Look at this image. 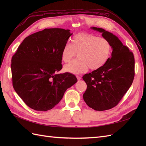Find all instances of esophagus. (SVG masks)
<instances>
[{
  "label": "esophagus",
  "instance_id": "34e87169",
  "mask_svg": "<svg viewBox=\"0 0 146 146\" xmlns=\"http://www.w3.org/2000/svg\"><path fill=\"white\" fill-rule=\"evenodd\" d=\"M76 77H77V79H78V80H81V79H82V77H81L80 76H77Z\"/></svg>",
  "mask_w": 146,
  "mask_h": 146
}]
</instances>
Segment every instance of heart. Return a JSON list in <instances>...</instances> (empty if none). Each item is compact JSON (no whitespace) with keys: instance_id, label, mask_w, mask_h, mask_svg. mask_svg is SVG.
Instances as JSON below:
<instances>
[{"instance_id":"1","label":"heart","mask_w":146,"mask_h":146,"mask_svg":"<svg viewBox=\"0 0 146 146\" xmlns=\"http://www.w3.org/2000/svg\"><path fill=\"white\" fill-rule=\"evenodd\" d=\"M112 52L111 43L107 38L96 35L80 33L71 39V42L66 44L61 50V59L69 62L77 55L78 58L64 66L65 71L72 74L85 72L88 67L97 70L108 61Z\"/></svg>"}]
</instances>
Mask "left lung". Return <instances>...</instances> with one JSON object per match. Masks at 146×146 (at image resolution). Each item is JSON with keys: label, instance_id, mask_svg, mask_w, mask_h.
Returning <instances> with one entry per match:
<instances>
[{"label": "left lung", "instance_id": "obj_1", "mask_svg": "<svg viewBox=\"0 0 146 146\" xmlns=\"http://www.w3.org/2000/svg\"><path fill=\"white\" fill-rule=\"evenodd\" d=\"M91 29L102 33L112 46L111 57L104 66L83 76L87 85L83 98L88 107L104 111L116 106L131 86L135 76L133 54L113 33L101 28Z\"/></svg>", "mask_w": 146, "mask_h": 146}]
</instances>
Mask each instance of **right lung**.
I'll list each match as a JSON object with an SVG mask.
<instances>
[{"instance_id":"1","label":"right lung","mask_w":146,"mask_h":146,"mask_svg":"<svg viewBox=\"0 0 146 146\" xmlns=\"http://www.w3.org/2000/svg\"><path fill=\"white\" fill-rule=\"evenodd\" d=\"M70 30L45 29L26 37L11 58L13 86L24 103L36 111L51 110L77 82L62 69L61 50Z\"/></svg>"}]
</instances>
